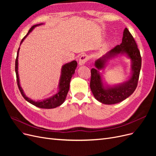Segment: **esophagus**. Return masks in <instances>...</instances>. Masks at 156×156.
Here are the masks:
<instances>
[{"instance_id": "esophagus-1", "label": "esophagus", "mask_w": 156, "mask_h": 156, "mask_svg": "<svg viewBox=\"0 0 156 156\" xmlns=\"http://www.w3.org/2000/svg\"><path fill=\"white\" fill-rule=\"evenodd\" d=\"M89 57L87 55H83L81 56V57L79 58V66H83L87 62V61L88 60Z\"/></svg>"}]
</instances>
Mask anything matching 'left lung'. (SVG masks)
Wrapping results in <instances>:
<instances>
[{
  "label": "left lung",
  "instance_id": "obj_1",
  "mask_svg": "<svg viewBox=\"0 0 156 156\" xmlns=\"http://www.w3.org/2000/svg\"><path fill=\"white\" fill-rule=\"evenodd\" d=\"M125 55L131 60V75L129 79L119 84L108 85L100 72L105 69L110 59ZM91 69L90 89L96 100L103 104L120 103L130 96L137 87L141 68V56L136 42L127 28L123 32L122 43L98 58Z\"/></svg>",
  "mask_w": 156,
  "mask_h": 156
}]
</instances>
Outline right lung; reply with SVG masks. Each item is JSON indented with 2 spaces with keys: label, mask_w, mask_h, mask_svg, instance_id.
Returning <instances> with one entry per match:
<instances>
[{
  "label": "right lung",
  "mask_w": 156,
  "mask_h": 156,
  "mask_svg": "<svg viewBox=\"0 0 156 156\" xmlns=\"http://www.w3.org/2000/svg\"><path fill=\"white\" fill-rule=\"evenodd\" d=\"M44 24V23H40V24H37L32 26L31 27V29L29 30V32H28V34L23 37V39L21 40V44L28 36V35H29L36 27H38ZM20 48H19L17 53V58L16 60V73L17 85L23 97L28 102H29L33 105L41 108H54L62 105L65 101L66 98L69 88L71 79H72L73 74L75 73V71L76 69V68L77 66V62L75 60H72V62H69L62 66V68H61V73L58 82V90L55 94H53V96L49 98L42 99V100H33L25 95V94L24 91H23V90L20 84V76H19L18 73V57L19 53H20Z\"/></svg>",
  "instance_id": "add662e5"
}]
</instances>
